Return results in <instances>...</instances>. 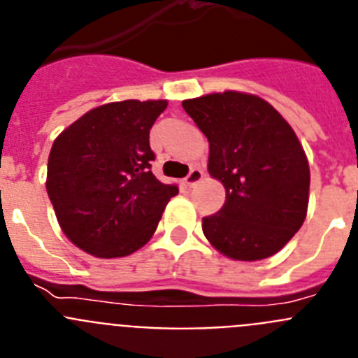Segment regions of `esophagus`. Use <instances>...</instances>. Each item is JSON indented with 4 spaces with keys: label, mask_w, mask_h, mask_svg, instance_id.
<instances>
[{
    "label": "esophagus",
    "mask_w": 358,
    "mask_h": 358,
    "mask_svg": "<svg viewBox=\"0 0 358 358\" xmlns=\"http://www.w3.org/2000/svg\"><path fill=\"white\" fill-rule=\"evenodd\" d=\"M202 177H204V172H202L201 169H192V170H189L188 176H186L185 185L192 188V186H195V185H197V182L202 181Z\"/></svg>",
    "instance_id": "esophagus-1"
}]
</instances>
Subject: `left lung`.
I'll list each match as a JSON object with an SVG mask.
<instances>
[{
  "label": "left lung",
  "mask_w": 358,
  "mask_h": 358,
  "mask_svg": "<svg viewBox=\"0 0 358 358\" xmlns=\"http://www.w3.org/2000/svg\"><path fill=\"white\" fill-rule=\"evenodd\" d=\"M182 107L210 141L208 172L226 188L222 210L202 218L208 242L231 260L276 255L308 210L310 166L296 132L251 93L202 94Z\"/></svg>",
  "instance_id": "left-lung-1"
}]
</instances>
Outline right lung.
<instances>
[{
	"label": "right lung",
	"mask_w": 358,
	"mask_h": 358,
	"mask_svg": "<svg viewBox=\"0 0 358 358\" xmlns=\"http://www.w3.org/2000/svg\"><path fill=\"white\" fill-rule=\"evenodd\" d=\"M166 100H123L87 110L57 136L46 192L62 233L96 258H122L156 233L179 194L150 170L148 134Z\"/></svg>",
	"instance_id": "add662e5"
}]
</instances>
